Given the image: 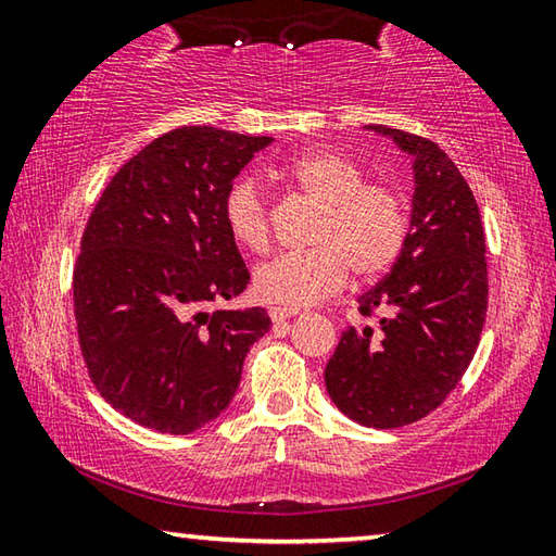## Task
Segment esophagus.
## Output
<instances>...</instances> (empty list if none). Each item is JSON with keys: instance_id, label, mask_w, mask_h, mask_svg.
Wrapping results in <instances>:
<instances>
[{"instance_id": "esophagus-1", "label": "esophagus", "mask_w": 556, "mask_h": 556, "mask_svg": "<svg viewBox=\"0 0 556 556\" xmlns=\"http://www.w3.org/2000/svg\"><path fill=\"white\" fill-rule=\"evenodd\" d=\"M299 314V308H291V306H271L269 308V318L275 324H285L287 318H291V316H296Z\"/></svg>"}]
</instances>
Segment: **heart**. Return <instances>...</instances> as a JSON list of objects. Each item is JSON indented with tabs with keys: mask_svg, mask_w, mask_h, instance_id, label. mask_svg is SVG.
<instances>
[{
	"mask_svg": "<svg viewBox=\"0 0 556 556\" xmlns=\"http://www.w3.org/2000/svg\"><path fill=\"white\" fill-rule=\"evenodd\" d=\"M279 176L321 205L312 235L314 248L281 252L255 271L260 299L304 306L343 287L348 269L357 279L388 271L409 235V211L397 188L365 184V168L333 149H308L279 168ZM230 238L262 252L269 242V213L262 186L242 176L223 201Z\"/></svg>",
	"mask_w": 556,
	"mask_h": 556,
	"instance_id": "obj_1",
	"label": "heart"
}]
</instances>
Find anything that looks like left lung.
<instances>
[{
  "label": "left lung",
  "instance_id": "8db88e82",
  "mask_svg": "<svg viewBox=\"0 0 556 556\" xmlns=\"http://www.w3.org/2000/svg\"><path fill=\"white\" fill-rule=\"evenodd\" d=\"M365 129L412 156L409 235L390 275L357 299L378 326L343 331L324 380L345 417L394 429L434 412L473 361L488 308L485 238L473 191L434 142Z\"/></svg>",
  "mask_w": 556,
  "mask_h": 556
}]
</instances>
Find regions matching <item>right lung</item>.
I'll use <instances>...</instances> for the list:
<instances>
[{"mask_svg": "<svg viewBox=\"0 0 556 556\" xmlns=\"http://www.w3.org/2000/svg\"><path fill=\"white\" fill-rule=\"evenodd\" d=\"M269 142L205 125L166 131L90 215L73 269L80 351L98 392L137 425L191 434L220 417L269 331L260 306L208 312L250 281L223 201Z\"/></svg>", "mask_w": 556, "mask_h": 556, "instance_id": "1", "label": "right lung"}]
</instances>
